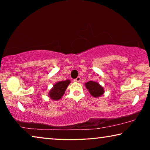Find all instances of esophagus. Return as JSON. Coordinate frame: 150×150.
<instances>
[{"instance_id": "34e87169", "label": "esophagus", "mask_w": 150, "mask_h": 150, "mask_svg": "<svg viewBox=\"0 0 150 150\" xmlns=\"http://www.w3.org/2000/svg\"><path fill=\"white\" fill-rule=\"evenodd\" d=\"M80 81H81V77H77V78L75 79H74L75 82H79Z\"/></svg>"}]
</instances>
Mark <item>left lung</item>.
I'll return each mask as SVG.
<instances>
[{
  "label": "left lung",
  "instance_id": "1",
  "mask_svg": "<svg viewBox=\"0 0 150 150\" xmlns=\"http://www.w3.org/2000/svg\"><path fill=\"white\" fill-rule=\"evenodd\" d=\"M85 87L87 88L88 92L94 97H99L103 95L105 90L99 83L95 82V81H89L85 83Z\"/></svg>",
  "mask_w": 150,
  "mask_h": 150
}]
</instances>
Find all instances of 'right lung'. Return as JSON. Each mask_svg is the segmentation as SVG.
Returning <instances> with one entry per match:
<instances>
[{
  "label": "right lung",
  "mask_w": 150,
  "mask_h": 150,
  "mask_svg": "<svg viewBox=\"0 0 150 150\" xmlns=\"http://www.w3.org/2000/svg\"><path fill=\"white\" fill-rule=\"evenodd\" d=\"M70 83V80L67 79L66 81H59L55 83L54 87L49 92V96L51 99L54 100H59L62 96L65 93L66 88Z\"/></svg>",
  "instance_id": "1"
}]
</instances>
